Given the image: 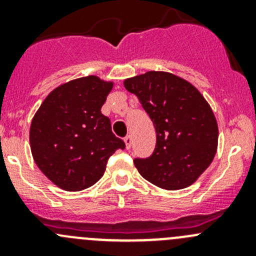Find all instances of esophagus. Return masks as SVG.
Returning <instances> with one entry per match:
<instances>
[{"label": "esophagus", "instance_id": "esophagus-1", "mask_svg": "<svg viewBox=\"0 0 256 256\" xmlns=\"http://www.w3.org/2000/svg\"><path fill=\"white\" fill-rule=\"evenodd\" d=\"M124 141H125L126 148L130 150V148H131V144H132V138H131L130 135H128L125 138H124Z\"/></svg>", "mask_w": 256, "mask_h": 256}]
</instances>
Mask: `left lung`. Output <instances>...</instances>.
Returning <instances> with one entry per match:
<instances>
[{
  "mask_svg": "<svg viewBox=\"0 0 256 256\" xmlns=\"http://www.w3.org/2000/svg\"><path fill=\"white\" fill-rule=\"evenodd\" d=\"M124 85L138 98L156 130L151 156L134 160L141 176L168 190L196 182L212 164L218 144L216 120L202 94L166 72H147Z\"/></svg>",
  "mask_w": 256,
  "mask_h": 256,
  "instance_id": "8db88e82",
  "label": "left lung"
}]
</instances>
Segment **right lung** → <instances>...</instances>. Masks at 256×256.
Returning a JSON list of instances; mask_svg holds the SVG:
<instances>
[{
	"label": "right lung",
	"mask_w": 256,
	"mask_h": 256,
	"mask_svg": "<svg viewBox=\"0 0 256 256\" xmlns=\"http://www.w3.org/2000/svg\"><path fill=\"white\" fill-rule=\"evenodd\" d=\"M112 82L90 76L72 80L46 98L30 125V142L38 168L66 190L95 184L108 160L125 142L112 131L102 106Z\"/></svg>",
	"instance_id": "1"
}]
</instances>
